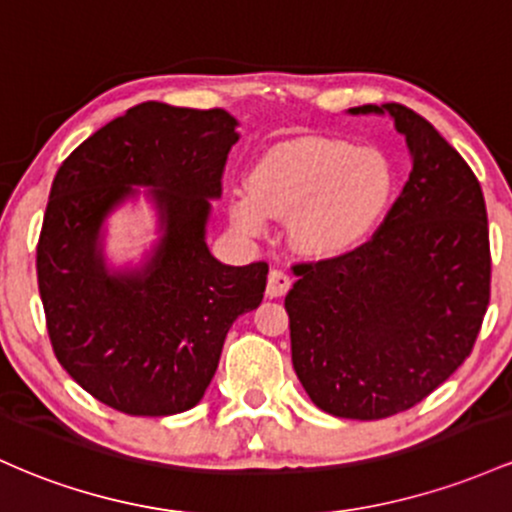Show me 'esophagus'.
I'll return each mask as SVG.
<instances>
[{"instance_id": "obj_1", "label": "esophagus", "mask_w": 512, "mask_h": 512, "mask_svg": "<svg viewBox=\"0 0 512 512\" xmlns=\"http://www.w3.org/2000/svg\"><path fill=\"white\" fill-rule=\"evenodd\" d=\"M291 289V277L284 269H272L267 277V296L269 299H282L286 291Z\"/></svg>"}]
</instances>
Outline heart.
<instances>
[{
    "instance_id": "heart-1",
    "label": "heart",
    "mask_w": 512,
    "mask_h": 512,
    "mask_svg": "<svg viewBox=\"0 0 512 512\" xmlns=\"http://www.w3.org/2000/svg\"><path fill=\"white\" fill-rule=\"evenodd\" d=\"M391 196L393 170L379 150L333 138H296L257 157L247 189L230 194L228 216L247 238H262L269 216L289 218L296 250L340 257L379 228Z\"/></svg>"
}]
</instances>
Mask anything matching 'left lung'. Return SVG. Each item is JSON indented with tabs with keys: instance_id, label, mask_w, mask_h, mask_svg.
<instances>
[{
	"instance_id": "obj_1",
	"label": "left lung",
	"mask_w": 512,
	"mask_h": 512,
	"mask_svg": "<svg viewBox=\"0 0 512 512\" xmlns=\"http://www.w3.org/2000/svg\"><path fill=\"white\" fill-rule=\"evenodd\" d=\"M389 114L413 170L384 226L335 260L296 265L286 294L291 362L320 411L379 420L408 411L469 357L491 291L484 192L464 157L403 104Z\"/></svg>"
}]
</instances>
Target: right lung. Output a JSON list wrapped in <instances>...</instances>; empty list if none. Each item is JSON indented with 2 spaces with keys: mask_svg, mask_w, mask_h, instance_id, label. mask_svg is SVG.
I'll use <instances>...</instances> for the list:
<instances>
[{
  "mask_svg": "<svg viewBox=\"0 0 512 512\" xmlns=\"http://www.w3.org/2000/svg\"><path fill=\"white\" fill-rule=\"evenodd\" d=\"M238 138L223 109L143 101L55 174L36 257L48 335L65 372L109 408L150 418L194 408L230 325L262 303L265 262L223 265L206 245ZM140 195L158 240L138 266H111L105 221Z\"/></svg>",
  "mask_w": 512,
  "mask_h": 512,
  "instance_id": "right-lung-1",
  "label": "right lung"
}]
</instances>
